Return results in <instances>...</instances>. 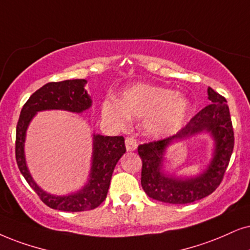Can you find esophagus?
Wrapping results in <instances>:
<instances>
[{"label": "esophagus", "instance_id": "esophagus-1", "mask_svg": "<svg viewBox=\"0 0 250 250\" xmlns=\"http://www.w3.org/2000/svg\"><path fill=\"white\" fill-rule=\"evenodd\" d=\"M125 148H127V151H129V152H132V151H135L137 148V142H136L135 138H125Z\"/></svg>", "mask_w": 250, "mask_h": 250}]
</instances>
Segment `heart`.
<instances>
[{"instance_id":"1","label":"heart","mask_w":250,"mask_h":250,"mask_svg":"<svg viewBox=\"0 0 250 250\" xmlns=\"http://www.w3.org/2000/svg\"><path fill=\"white\" fill-rule=\"evenodd\" d=\"M190 112L187 97L172 88L136 84L122 92L121 100L106 99L102 104L105 119L123 127L130 118L145 120V130L154 138H165L181 129Z\"/></svg>"}]
</instances>
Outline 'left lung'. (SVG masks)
<instances>
[{
  "mask_svg": "<svg viewBox=\"0 0 250 250\" xmlns=\"http://www.w3.org/2000/svg\"><path fill=\"white\" fill-rule=\"evenodd\" d=\"M208 99L210 105L178 134L138 146L143 163L141 185L148 197L164 203L187 204L207 197L220 185L234 147V134L225 98L208 87ZM198 134H208L213 140L207 165L196 175H178L168 170V148Z\"/></svg>",
  "mask_w": 250,
  "mask_h": 250,
  "instance_id": "obj_1",
  "label": "left lung"
}]
</instances>
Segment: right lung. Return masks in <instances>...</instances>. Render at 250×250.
I'll list each match as a JSON object with an SVG mask.
<instances>
[{"label": "right lung", "instance_id": "obj_1", "mask_svg": "<svg viewBox=\"0 0 250 250\" xmlns=\"http://www.w3.org/2000/svg\"><path fill=\"white\" fill-rule=\"evenodd\" d=\"M86 80H68L47 83L36 91L21 108L16 129V160L18 168L31 188L46 205L60 211L80 212L96 209L105 201L116 164L125 152L122 136L92 134V156L88 176L84 186L64 195L43 190L31 175L25 156V141L28 125L39 112L65 110L81 114L92 106V99L85 90Z\"/></svg>", "mask_w": 250, "mask_h": 250}]
</instances>
